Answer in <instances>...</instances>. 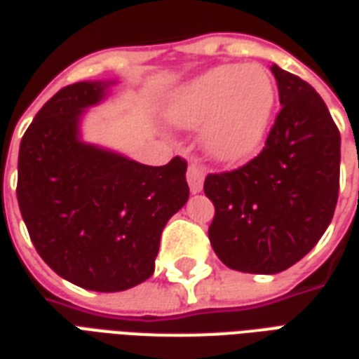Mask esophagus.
I'll return each mask as SVG.
<instances>
[{
    "label": "esophagus",
    "mask_w": 359,
    "mask_h": 359,
    "mask_svg": "<svg viewBox=\"0 0 359 359\" xmlns=\"http://www.w3.org/2000/svg\"><path fill=\"white\" fill-rule=\"evenodd\" d=\"M205 176H206L205 166H201V164H197V162H191L189 168H187V183H189L191 193H201V191H203Z\"/></svg>",
    "instance_id": "34e87169"
}]
</instances>
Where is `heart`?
I'll return each mask as SVG.
<instances>
[{
  "label": "heart",
  "mask_w": 359,
  "mask_h": 359,
  "mask_svg": "<svg viewBox=\"0 0 359 359\" xmlns=\"http://www.w3.org/2000/svg\"><path fill=\"white\" fill-rule=\"evenodd\" d=\"M276 107V83L258 65H224L183 83L166 104L177 128L203 126V147L214 161L241 162L262 147Z\"/></svg>",
  "instance_id": "1"
}]
</instances>
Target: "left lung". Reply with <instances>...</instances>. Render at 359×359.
<instances>
[{
  "instance_id": "1",
  "label": "left lung",
  "mask_w": 359,
  "mask_h": 359,
  "mask_svg": "<svg viewBox=\"0 0 359 359\" xmlns=\"http://www.w3.org/2000/svg\"><path fill=\"white\" fill-rule=\"evenodd\" d=\"M281 111L252 161L208 174L205 195L216 208L208 227L227 268L279 273L302 260L325 233L339 198L341 133L327 104L298 76L271 67Z\"/></svg>"
}]
</instances>
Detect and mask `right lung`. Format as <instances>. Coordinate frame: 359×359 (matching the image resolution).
I'll return each mask as SVG.
<instances>
[{
    "instance_id": "1",
    "label": "right lung",
    "mask_w": 359,
    "mask_h": 359,
    "mask_svg": "<svg viewBox=\"0 0 359 359\" xmlns=\"http://www.w3.org/2000/svg\"><path fill=\"white\" fill-rule=\"evenodd\" d=\"M114 82H78L34 116L18 149V208L57 276L118 292L153 276L162 229L189 198L187 162L147 166L80 137L83 112Z\"/></svg>"
}]
</instances>
